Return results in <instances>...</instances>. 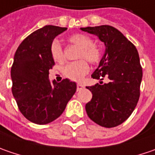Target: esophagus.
Masks as SVG:
<instances>
[{
    "label": "esophagus",
    "mask_w": 155,
    "mask_h": 155,
    "mask_svg": "<svg viewBox=\"0 0 155 155\" xmlns=\"http://www.w3.org/2000/svg\"><path fill=\"white\" fill-rule=\"evenodd\" d=\"M84 87V86L82 84H77V91H81Z\"/></svg>",
    "instance_id": "esophagus-1"
}]
</instances>
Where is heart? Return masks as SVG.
I'll return each mask as SVG.
<instances>
[{
  "instance_id": "obj_1",
  "label": "heart",
  "mask_w": 155,
  "mask_h": 155,
  "mask_svg": "<svg viewBox=\"0 0 155 155\" xmlns=\"http://www.w3.org/2000/svg\"><path fill=\"white\" fill-rule=\"evenodd\" d=\"M68 41L71 43L81 48L79 59H86L91 64H99L102 58L101 50L94 44L93 39L86 35L74 34L71 35ZM50 54L53 60L56 62L64 61V52L61 44L57 40L52 41L50 45ZM89 72V66L85 60H79L67 64L62 69L65 77L71 81H80Z\"/></svg>"
}]
</instances>
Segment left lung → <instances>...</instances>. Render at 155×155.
Instances as JSON below:
<instances>
[{
    "mask_svg": "<svg viewBox=\"0 0 155 155\" xmlns=\"http://www.w3.org/2000/svg\"><path fill=\"white\" fill-rule=\"evenodd\" d=\"M82 31L97 35L106 47L99 67L92 74L93 79L108 83L87 87L93 97L86 104V111L93 121L104 127H117L131 115L140 94L142 68L138 51L115 28L102 25L81 28Z\"/></svg>",
    "mask_w": 155,
    "mask_h": 155,
    "instance_id": "8db88e82",
    "label": "left lung"
}]
</instances>
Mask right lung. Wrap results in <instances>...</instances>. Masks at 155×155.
I'll return each instance as SVG.
<instances>
[{"mask_svg":"<svg viewBox=\"0 0 155 155\" xmlns=\"http://www.w3.org/2000/svg\"><path fill=\"white\" fill-rule=\"evenodd\" d=\"M67 29L45 26L24 39L15 54L12 93L20 112L33 123L45 125L56 120L76 91V83L68 79L60 83L48 79L49 69L54 66L50 45Z\"/></svg>","mask_w":155,"mask_h":155,"instance_id":"right-lung-1","label":"right lung"}]
</instances>
